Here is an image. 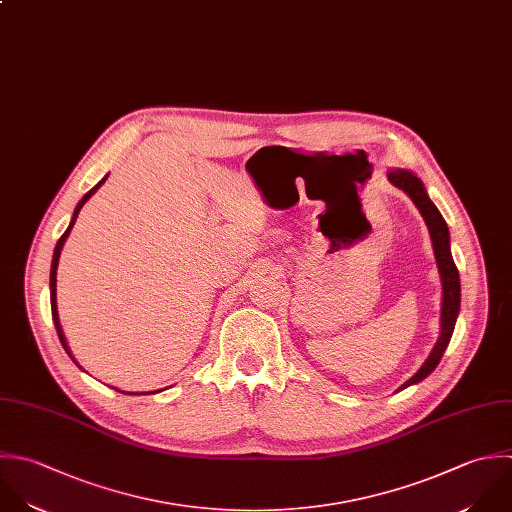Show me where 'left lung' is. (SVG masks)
<instances>
[{
	"instance_id": "8db88e82",
	"label": "left lung",
	"mask_w": 512,
	"mask_h": 512,
	"mask_svg": "<svg viewBox=\"0 0 512 512\" xmlns=\"http://www.w3.org/2000/svg\"><path fill=\"white\" fill-rule=\"evenodd\" d=\"M389 181L403 189L413 203L419 207L429 233H431V241H433V249H435V257H437V265H439V273H441V281H443V309H441V337L433 349V353L429 355V359L425 361V365L401 387L407 389L423 379H427L437 365L441 363V357L445 353V349L451 343L453 331H455V323H457V315H459V307H461V281H459V269L453 261L451 255V245H449V227L443 219V215L439 213V209L435 207V203L429 199L423 181L413 175L411 171L405 169H393L389 171Z\"/></svg>"
}]
</instances>
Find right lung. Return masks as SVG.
<instances>
[{"instance_id": "1", "label": "right lung", "mask_w": 512, "mask_h": 512, "mask_svg": "<svg viewBox=\"0 0 512 512\" xmlns=\"http://www.w3.org/2000/svg\"><path fill=\"white\" fill-rule=\"evenodd\" d=\"M107 179V175L93 187V189H89L85 195H83V199L77 203V207H75V211H73V217H71V223H69V227L65 229V233L59 237V241H57V245H55V251H53V259H51V275H49V289H51V317H53V323H55V329H57V335H59V341H61V345H63V349L67 351V355L71 357V353H69V347H67V343H65V337H63V331H61V325H59V317H57V303H55V275H57V263H59V253H61V249H63V243H65V239L69 237V231H71V227H73V223H75V219H77V215H79V211H81V207H83V203L103 185V181ZM73 359V357H71Z\"/></svg>"}]
</instances>
